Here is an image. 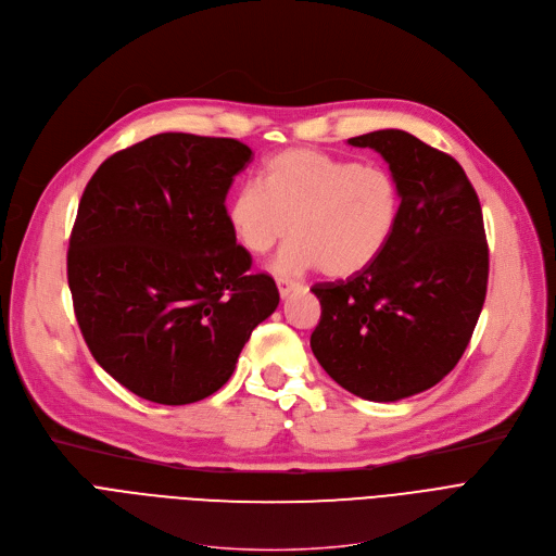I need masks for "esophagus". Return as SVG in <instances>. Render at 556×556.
<instances>
[{
	"instance_id": "obj_1",
	"label": "esophagus",
	"mask_w": 556,
	"mask_h": 556,
	"mask_svg": "<svg viewBox=\"0 0 556 556\" xmlns=\"http://www.w3.org/2000/svg\"><path fill=\"white\" fill-rule=\"evenodd\" d=\"M277 288H279V294H281V298H288V294H290L292 290H298V288H300V283H298V281H292V279H288V277H277Z\"/></svg>"
}]
</instances>
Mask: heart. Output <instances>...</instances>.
<instances>
[{
    "label": "heart",
    "instance_id": "heart-1",
    "mask_svg": "<svg viewBox=\"0 0 556 556\" xmlns=\"http://www.w3.org/2000/svg\"><path fill=\"white\" fill-rule=\"evenodd\" d=\"M402 214L397 178L382 165H362L317 150H286L266 161L228 199L232 235L252 254H266L292 228L279 252V273L321 268L344 279L371 268L391 243Z\"/></svg>",
    "mask_w": 556,
    "mask_h": 556
}]
</instances>
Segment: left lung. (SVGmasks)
Masks as SVG:
<instances>
[{
    "instance_id": "1",
    "label": "left lung",
    "mask_w": 556,
    "mask_h": 556,
    "mask_svg": "<svg viewBox=\"0 0 556 556\" xmlns=\"http://www.w3.org/2000/svg\"><path fill=\"white\" fill-rule=\"evenodd\" d=\"M349 144L389 163L402 214L371 268L311 288L321 304L311 349L346 391L395 402L438 384L471 340L490 275L483 210L463 167L412 134L380 129Z\"/></svg>"
}]
</instances>
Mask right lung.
I'll return each instance as SVG.
<instances>
[{"mask_svg":"<svg viewBox=\"0 0 556 556\" xmlns=\"http://www.w3.org/2000/svg\"><path fill=\"white\" fill-rule=\"evenodd\" d=\"M250 156L235 138L167 131L109 156L87 182L66 254L73 311L96 362L138 397L212 395L279 306L275 279L250 270L226 218Z\"/></svg>","mask_w":556,"mask_h":556,"instance_id":"add662e5","label":"right lung"}]
</instances>
